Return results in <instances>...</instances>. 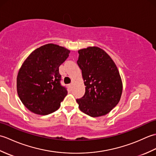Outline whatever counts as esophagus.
<instances>
[{"instance_id":"esophagus-1","label":"esophagus","mask_w":156,"mask_h":156,"mask_svg":"<svg viewBox=\"0 0 156 156\" xmlns=\"http://www.w3.org/2000/svg\"><path fill=\"white\" fill-rule=\"evenodd\" d=\"M72 84H68V87H69V88L70 89V90H72Z\"/></svg>"}]
</instances>
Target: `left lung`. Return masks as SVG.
Listing matches in <instances>:
<instances>
[{
  "mask_svg": "<svg viewBox=\"0 0 156 156\" xmlns=\"http://www.w3.org/2000/svg\"><path fill=\"white\" fill-rule=\"evenodd\" d=\"M77 64L82 70L85 93L76 99L79 108L90 117L108 113L121 97L122 84L115 62L107 53L98 47L78 51Z\"/></svg>",
  "mask_w": 156,
  "mask_h": 156,
  "instance_id": "1",
  "label": "left lung"
}]
</instances>
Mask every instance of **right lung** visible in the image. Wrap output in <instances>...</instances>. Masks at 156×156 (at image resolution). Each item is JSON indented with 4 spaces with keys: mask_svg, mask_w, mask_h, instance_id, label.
I'll return each mask as SVG.
<instances>
[{
    "mask_svg": "<svg viewBox=\"0 0 156 156\" xmlns=\"http://www.w3.org/2000/svg\"><path fill=\"white\" fill-rule=\"evenodd\" d=\"M69 50L49 44L36 49L20 68L16 89L20 100L29 111L46 115L57 111L68 94L61 84L59 67Z\"/></svg>",
    "mask_w": 156,
    "mask_h": 156,
    "instance_id": "1",
    "label": "right lung"
}]
</instances>
